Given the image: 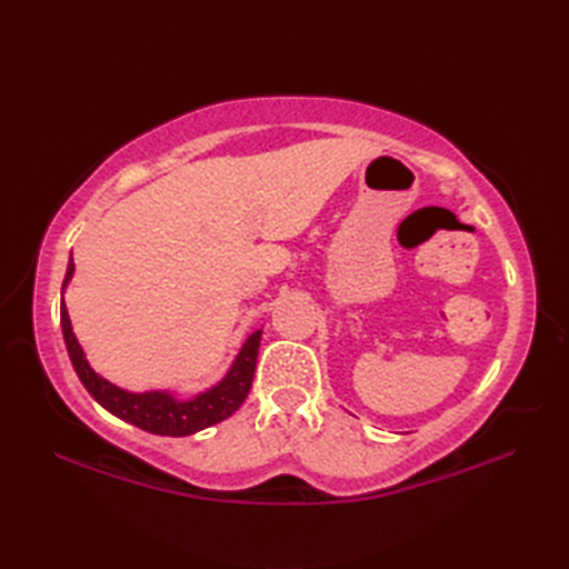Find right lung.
I'll return each instance as SVG.
<instances>
[{"label":"right lung","mask_w":569,"mask_h":569,"mask_svg":"<svg viewBox=\"0 0 569 569\" xmlns=\"http://www.w3.org/2000/svg\"><path fill=\"white\" fill-rule=\"evenodd\" d=\"M72 271H76V263L70 259L63 288L72 278ZM60 328H63V340L68 347L72 369H76L78 379L82 381L84 389L90 391L94 401L110 410L112 416L131 422V426L153 435H168V438H183V435L210 428L214 422L232 416L234 410L244 403L253 381V369H257L261 342V330L249 335V340L241 347L232 369H229V373L220 383L212 386L210 391L190 398V401H178V398H173V393L168 391L131 393L102 379L100 373L88 365V359L82 355V347L78 345L76 335H72L66 300H60Z\"/></svg>","instance_id":"obj_1"}]
</instances>
